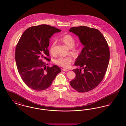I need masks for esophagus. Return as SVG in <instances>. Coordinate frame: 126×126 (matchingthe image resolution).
<instances>
[{"label":"esophagus","mask_w":126,"mask_h":126,"mask_svg":"<svg viewBox=\"0 0 126 126\" xmlns=\"http://www.w3.org/2000/svg\"><path fill=\"white\" fill-rule=\"evenodd\" d=\"M63 70L64 71H66V72L68 71V70L67 69H66V68H63Z\"/></svg>","instance_id":"obj_1"}]
</instances>
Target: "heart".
I'll list each match as a JSON object with an SVG mask.
<instances>
[{"instance_id": "1", "label": "heart", "mask_w": 126, "mask_h": 126, "mask_svg": "<svg viewBox=\"0 0 126 126\" xmlns=\"http://www.w3.org/2000/svg\"><path fill=\"white\" fill-rule=\"evenodd\" d=\"M61 40L66 44L69 48H71L72 50L71 52L75 55L78 54V48L76 47H74L75 45V40L73 36L69 35V34H66L64 35L61 37ZM56 41L54 40L53 43H52L50 47V52L52 54H54L55 49L54 47L56 44ZM55 63L59 65V66L63 67H68L70 66L72 62V58L70 56H66V57H62L60 56L57 59H56L55 61Z\"/></svg>"}]
</instances>
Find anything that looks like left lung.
I'll list each match as a JSON object with an SVG mask.
<instances>
[{"mask_svg":"<svg viewBox=\"0 0 126 126\" xmlns=\"http://www.w3.org/2000/svg\"><path fill=\"white\" fill-rule=\"evenodd\" d=\"M69 32L78 36L84 45L75 63L81 68L73 70L76 76L70 84L78 92H87L98 85L106 72L110 56L108 43L102 33L95 28L80 26L71 27Z\"/></svg>","mask_w":126,"mask_h":126,"instance_id":"obj_1","label":"left lung"}]
</instances>
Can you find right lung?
<instances>
[{"label": "right lung", "mask_w": 126, "mask_h": 126, "mask_svg": "<svg viewBox=\"0 0 126 126\" xmlns=\"http://www.w3.org/2000/svg\"><path fill=\"white\" fill-rule=\"evenodd\" d=\"M61 30L42 24L27 29L20 37L16 48L15 60L21 78L29 88L45 90L50 86L61 69L57 66H47L43 58L50 60L48 49L49 38Z\"/></svg>", "instance_id": "right-lung-1"}]
</instances>
